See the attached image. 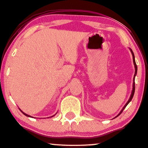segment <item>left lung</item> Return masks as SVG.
<instances>
[{"label":"left lung","mask_w":148,"mask_h":148,"mask_svg":"<svg viewBox=\"0 0 148 148\" xmlns=\"http://www.w3.org/2000/svg\"><path fill=\"white\" fill-rule=\"evenodd\" d=\"M131 51H132V56H133V60H134V66H135V69H136V72H135V75H134V84H133V90H132V95H131V97H130V99H129V101H127V103H126V105L124 106V107L123 108V109L121 110V111L120 112V113L119 114V115L116 116H118L119 115H121V113H122L123 111V110L125 109V108L126 107H127V105H128L129 103H130V102L132 101V99H133V97H134V92H135V76H136V74H137V65H136V61H135V56H134V52H133V51H132V49H131Z\"/></svg>","instance_id":"obj_1"}]
</instances>
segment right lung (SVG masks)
I'll return each mask as SVG.
<instances>
[{
  "label": "right lung",
  "mask_w": 148,
  "mask_h": 148,
  "mask_svg": "<svg viewBox=\"0 0 148 148\" xmlns=\"http://www.w3.org/2000/svg\"><path fill=\"white\" fill-rule=\"evenodd\" d=\"M20 111H21V112H22V113H23V114H24V115H26V116H29V115H27V114H25V113H23V111H21V110H20ZM53 116H54V115H53Z\"/></svg>",
  "instance_id": "right-lung-1"
}]
</instances>
